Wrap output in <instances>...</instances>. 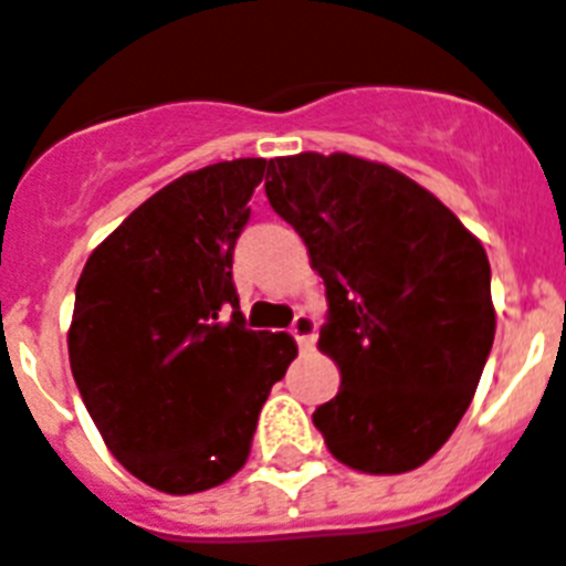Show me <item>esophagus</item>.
<instances>
[{"label": "esophagus", "mask_w": 566, "mask_h": 566, "mask_svg": "<svg viewBox=\"0 0 566 566\" xmlns=\"http://www.w3.org/2000/svg\"><path fill=\"white\" fill-rule=\"evenodd\" d=\"M291 334L296 336L298 348H311L313 339H316V319L313 316H307V313H298L296 322H293Z\"/></svg>", "instance_id": "1"}]
</instances>
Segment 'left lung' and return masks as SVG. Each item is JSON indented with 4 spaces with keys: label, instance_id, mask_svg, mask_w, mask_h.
I'll return each mask as SVG.
<instances>
[{
    "label": "left lung",
    "instance_id": "1",
    "mask_svg": "<svg viewBox=\"0 0 566 566\" xmlns=\"http://www.w3.org/2000/svg\"><path fill=\"white\" fill-rule=\"evenodd\" d=\"M264 192L322 275L339 391L313 426L365 474L422 467L467 415L495 339L489 259L440 198L379 160L270 158Z\"/></svg>",
    "mask_w": 566,
    "mask_h": 566
}]
</instances>
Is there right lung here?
<instances>
[{
  "instance_id": "add662e5",
  "label": "right lung",
  "mask_w": 566,
  "mask_h": 566,
  "mask_svg": "<svg viewBox=\"0 0 566 566\" xmlns=\"http://www.w3.org/2000/svg\"><path fill=\"white\" fill-rule=\"evenodd\" d=\"M264 169L239 158L180 175L80 273L69 327L80 397L120 467L166 495L207 492L244 467L261 406L298 354L291 334L247 331L232 284Z\"/></svg>"
}]
</instances>
